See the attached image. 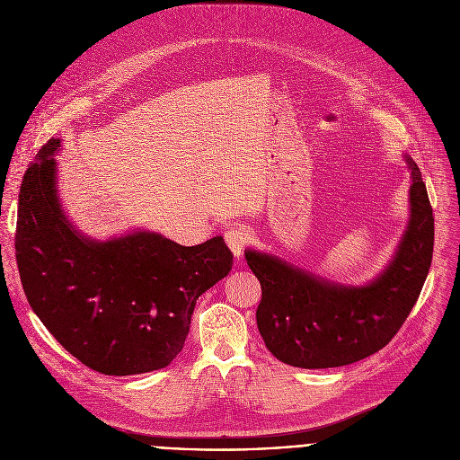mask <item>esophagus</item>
I'll use <instances>...</instances> for the list:
<instances>
[{"label": "esophagus", "instance_id": "obj_1", "mask_svg": "<svg viewBox=\"0 0 460 460\" xmlns=\"http://www.w3.org/2000/svg\"><path fill=\"white\" fill-rule=\"evenodd\" d=\"M224 238H226V243L227 247L231 249V252L240 258V254L243 252L247 242H249V233L243 226H233L229 227L226 233H224Z\"/></svg>", "mask_w": 460, "mask_h": 460}]
</instances>
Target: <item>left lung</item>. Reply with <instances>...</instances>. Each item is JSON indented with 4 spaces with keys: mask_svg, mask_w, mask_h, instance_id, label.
Segmentation results:
<instances>
[{
    "mask_svg": "<svg viewBox=\"0 0 460 460\" xmlns=\"http://www.w3.org/2000/svg\"><path fill=\"white\" fill-rule=\"evenodd\" d=\"M411 169L410 222L387 268L364 286H342L282 258L245 249L260 280L258 332L282 362L323 369L358 362L397 335L426 282L433 256V209L419 165Z\"/></svg>",
    "mask_w": 460,
    "mask_h": 460,
    "instance_id": "left-lung-1",
    "label": "left lung"
}]
</instances>
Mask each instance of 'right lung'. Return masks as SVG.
<instances>
[{"mask_svg": "<svg viewBox=\"0 0 460 460\" xmlns=\"http://www.w3.org/2000/svg\"><path fill=\"white\" fill-rule=\"evenodd\" d=\"M59 138L23 176L16 261L32 311L50 335L103 375L162 369L181 351L196 300L233 268L222 236L185 247L133 231L105 242L65 217L56 189Z\"/></svg>", "mask_w": 460, "mask_h": 460, "instance_id": "right-lung-1", "label": "right lung"}]
</instances>
